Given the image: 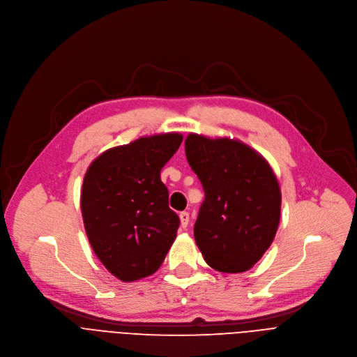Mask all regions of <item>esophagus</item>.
Listing matches in <instances>:
<instances>
[{
  "label": "esophagus",
  "instance_id": "esophagus-1",
  "mask_svg": "<svg viewBox=\"0 0 357 357\" xmlns=\"http://www.w3.org/2000/svg\"><path fill=\"white\" fill-rule=\"evenodd\" d=\"M179 220H181V227L182 228H186L188 224H189V212L183 211L179 213Z\"/></svg>",
  "mask_w": 357,
  "mask_h": 357
}]
</instances>
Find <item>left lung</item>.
I'll list each match as a JSON object with an SVG mask.
<instances>
[{"label":"left lung","mask_w":357,"mask_h":357,"mask_svg":"<svg viewBox=\"0 0 357 357\" xmlns=\"http://www.w3.org/2000/svg\"><path fill=\"white\" fill-rule=\"evenodd\" d=\"M188 163L205 192L194 236L206 264L248 271L270 248L281 213L280 185L266 158L238 139L189 133Z\"/></svg>","instance_id":"left-lung-1"}]
</instances>
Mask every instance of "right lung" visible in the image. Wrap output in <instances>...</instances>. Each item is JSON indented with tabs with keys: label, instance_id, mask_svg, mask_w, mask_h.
Returning <instances> with one entry per match:
<instances>
[{
	"label": "right lung",
	"instance_id": "right-lung-1",
	"mask_svg": "<svg viewBox=\"0 0 357 357\" xmlns=\"http://www.w3.org/2000/svg\"><path fill=\"white\" fill-rule=\"evenodd\" d=\"M181 144L176 132L144 136L105 151L87 168L80 195L87 238L125 282L152 275L176 238L179 218L160 169Z\"/></svg>",
	"mask_w": 357,
	"mask_h": 357
}]
</instances>
